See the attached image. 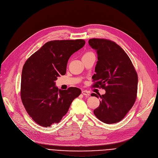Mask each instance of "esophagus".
<instances>
[{
	"label": "esophagus",
	"instance_id": "obj_1",
	"mask_svg": "<svg viewBox=\"0 0 158 158\" xmlns=\"http://www.w3.org/2000/svg\"><path fill=\"white\" fill-rule=\"evenodd\" d=\"M82 94H83L84 95H86V96H89V92H88V91H87V90H82Z\"/></svg>",
	"mask_w": 158,
	"mask_h": 158
}]
</instances>
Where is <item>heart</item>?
<instances>
[{
  "label": "heart",
  "mask_w": 158,
  "mask_h": 158,
  "mask_svg": "<svg viewBox=\"0 0 158 158\" xmlns=\"http://www.w3.org/2000/svg\"><path fill=\"white\" fill-rule=\"evenodd\" d=\"M95 55L94 53L92 51H87L86 52H85L83 54V55H82V58H85V57H88L89 56H94Z\"/></svg>",
  "instance_id": "heart-1"
}]
</instances>
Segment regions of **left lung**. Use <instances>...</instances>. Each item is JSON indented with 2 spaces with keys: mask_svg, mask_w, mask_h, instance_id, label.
I'll return each mask as SVG.
<instances>
[{
  "mask_svg": "<svg viewBox=\"0 0 158 158\" xmlns=\"http://www.w3.org/2000/svg\"><path fill=\"white\" fill-rule=\"evenodd\" d=\"M88 43L98 55L92 87L106 90L104 95H91L101 98L94 114L104 123H117L125 117L136 101L137 73L127 54L114 41L92 38Z\"/></svg>",
  "mask_w": 158,
  "mask_h": 158,
  "instance_id": "obj_1",
  "label": "left lung"
}]
</instances>
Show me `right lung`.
Masks as SVG:
<instances>
[{"label": "right lung", "instance_id": "right-lung-1", "mask_svg": "<svg viewBox=\"0 0 158 158\" xmlns=\"http://www.w3.org/2000/svg\"><path fill=\"white\" fill-rule=\"evenodd\" d=\"M85 44L82 39L50 41L25 63L20 97L27 113L38 125L47 127L59 123L81 94L76 87L59 89L55 81L66 73L70 57Z\"/></svg>", "mask_w": 158, "mask_h": 158}]
</instances>
